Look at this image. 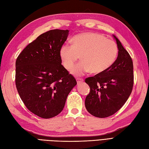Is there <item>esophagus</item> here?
Returning a JSON list of instances; mask_svg holds the SVG:
<instances>
[{
    "mask_svg": "<svg viewBox=\"0 0 149 149\" xmlns=\"http://www.w3.org/2000/svg\"><path fill=\"white\" fill-rule=\"evenodd\" d=\"M77 84H80L82 83V82L84 81V80L82 78H77Z\"/></svg>",
    "mask_w": 149,
    "mask_h": 149,
    "instance_id": "esophagus-1",
    "label": "esophagus"
}]
</instances>
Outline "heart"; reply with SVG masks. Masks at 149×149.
I'll return each mask as SVG.
<instances>
[{
  "label": "heart",
  "mask_w": 149,
  "mask_h": 149,
  "mask_svg": "<svg viewBox=\"0 0 149 149\" xmlns=\"http://www.w3.org/2000/svg\"><path fill=\"white\" fill-rule=\"evenodd\" d=\"M117 45L111 39L94 32H84L72 38V45L62 46L59 55L65 68L71 70L81 55V61L71 70L75 76L88 72L99 74L107 70L116 60Z\"/></svg>",
  "instance_id": "b5f03b06"
}]
</instances>
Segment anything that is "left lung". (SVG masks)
Listing matches in <instances>:
<instances>
[{"instance_id":"8db88e82","label":"left lung","mask_w":149,"mask_h":149,"mask_svg":"<svg viewBox=\"0 0 149 149\" xmlns=\"http://www.w3.org/2000/svg\"><path fill=\"white\" fill-rule=\"evenodd\" d=\"M117 42L118 56L107 70L85 79L90 87L86 97L85 108L91 115L105 118L119 110L132 92L133 86V64L129 53L120 41L113 35Z\"/></svg>"}]
</instances>
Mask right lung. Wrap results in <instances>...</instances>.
Wrapping results in <instances>:
<instances>
[{
  "label": "right lung",
  "mask_w": 149,
  "mask_h": 149,
  "mask_svg": "<svg viewBox=\"0 0 149 149\" xmlns=\"http://www.w3.org/2000/svg\"><path fill=\"white\" fill-rule=\"evenodd\" d=\"M68 30L54 29L29 44L16 61V86L28 110L50 118L63 110L69 92L77 84L62 65L59 51Z\"/></svg>",
  "instance_id": "right-lung-1"
}]
</instances>
